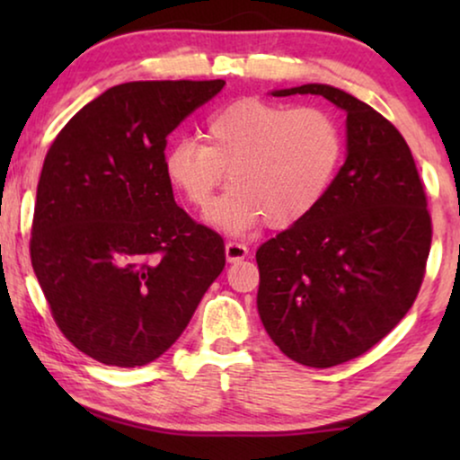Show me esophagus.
I'll use <instances>...</instances> for the list:
<instances>
[{
    "mask_svg": "<svg viewBox=\"0 0 460 460\" xmlns=\"http://www.w3.org/2000/svg\"><path fill=\"white\" fill-rule=\"evenodd\" d=\"M247 255H249V249H247V244H244V243L230 241L228 244H226V260H228L230 263L241 261Z\"/></svg>",
    "mask_w": 460,
    "mask_h": 460,
    "instance_id": "esophagus-1",
    "label": "esophagus"
}]
</instances>
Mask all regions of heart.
<instances>
[{
  "mask_svg": "<svg viewBox=\"0 0 460 460\" xmlns=\"http://www.w3.org/2000/svg\"><path fill=\"white\" fill-rule=\"evenodd\" d=\"M343 159L345 134L331 111L243 98L207 117L205 142L169 144L163 169L197 211L209 209L228 169L232 186L211 217L238 234L263 217L272 228L305 219L329 194Z\"/></svg>",
  "mask_w": 460,
  "mask_h": 460,
  "instance_id": "heart-1",
  "label": "heart"
}]
</instances>
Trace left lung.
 <instances>
[{
    "label": "left lung",
    "instance_id": "obj_1",
    "mask_svg": "<svg viewBox=\"0 0 460 460\" xmlns=\"http://www.w3.org/2000/svg\"><path fill=\"white\" fill-rule=\"evenodd\" d=\"M348 112V159L323 203L257 249V310L291 360L349 362L406 316L425 279L431 216L412 153L394 123L337 87L307 84Z\"/></svg>",
    "mask_w": 460,
    "mask_h": 460
}]
</instances>
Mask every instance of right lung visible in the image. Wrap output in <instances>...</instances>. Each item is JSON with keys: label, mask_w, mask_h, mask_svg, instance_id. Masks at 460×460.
<instances>
[{"label": "right lung", "mask_w": 460, "mask_h": 460, "mask_svg": "<svg viewBox=\"0 0 460 460\" xmlns=\"http://www.w3.org/2000/svg\"><path fill=\"white\" fill-rule=\"evenodd\" d=\"M224 79L129 81L85 104L43 161L31 263L68 341L109 367L153 362L226 266L224 238L173 200L167 136Z\"/></svg>", "instance_id": "add662e5"}]
</instances>
